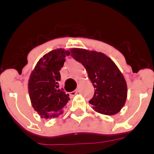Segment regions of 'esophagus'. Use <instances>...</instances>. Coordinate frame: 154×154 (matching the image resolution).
Segmentation results:
<instances>
[{"label": "esophagus", "instance_id": "34e87169", "mask_svg": "<svg viewBox=\"0 0 154 154\" xmlns=\"http://www.w3.org/2000/svg\"><path fill=\"white\" fill-rule=\"evenodd\" d=\"M79 89H77V90H75V91H73V92H72L71 93V95H76V94H77V93H79Z\"/></svg>", "mask_w": 154, "mask_h": 154}]
</instances>
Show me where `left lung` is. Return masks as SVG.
I'll list each match as a JSON object with an SVG mask.
<instances>
[{"label":"left lung","mask_w":154,"mask_h":154,"mask_svg":"<svg viewBox=\"0 0 154 154\" xmlns=\"http://www.w3.org/2000/svg\"><path fill=\"white\" fill-rule=\"evenodd\" d=\"M71 54L85 68L95 88L89 100L93 109L105 115L117 114L125 106L128 95L126 81L119 68L103 53L72 48Z\"/></svg>","instance_id":"obj_1"}]
</instances>
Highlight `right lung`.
<instances>
[{"instance_id":"1","label":"right lung","mask_w":154,"mask_h":154,"mask_svg":"<svg viewBox=\"0 0 154 154\" xmlns=\"http://www.w3.org/2000/svg\"><path fill=\"white\" fill-rule=\"evenodd\" d=\"M69 51L59 48L44 55L32 72L28 91L32 107L42 118L58 117L69 100V95L59 89V71Z\"/></svg>"}]
</instances>
